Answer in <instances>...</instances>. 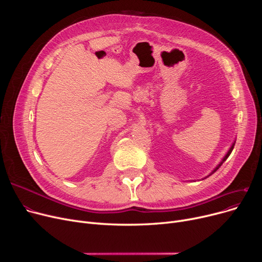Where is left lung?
Here are the masks:
<instances>
[{"label": "left lung", "mask_w": 262, "mask_h": 262, "mask_svg": "<svg viewBox=\"0 0 262 262\" xmlns=\"http://www.w3.org/2000/svg\"><path fill=\"white\" fill-rule=\"evenodd\" d=\"M233 145H235V143H233V144L231 145V147H230V148H229V150H228V153H227V154L225 155V157L223 158V160L221 161V163H220V164H219V166H217V167H216V168H215V169H214V170L212 171V173H211V174H213V173H214V172H215V171H216V170H217V169H219L220 167H221V166H222V164H223V162H224V161H225V160H226V159L228 158V156H229V155H230V153L232 152V149H233Z\"/></svg>", "instance_id": "1"}]
</instances>
